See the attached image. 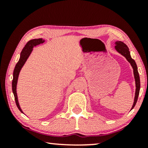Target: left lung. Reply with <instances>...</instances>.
<instances>
[{"label": "left lung", "mask_w": 148, "mask_h": 148, "mask_svg": "<svg viewBox=\"0 0 148 148\" xmlns=\"http://www.w3.org/2000/svg\"><path fill=\"white\" fill-rule=\"evenodd\" d=\"M115 50H116L119 53L122 54L123 56H125L126 58V59L128 60V62L131 64V66L133 69V74H134V77L135 81V99H134V102H133V106L131 109L134 108L135 104H136L137 98H138V96L139 94V90H140V79H139V75L138 71H137V66L136 64V62L134 60L131 58L130 52H129V48L127 47V46L125 43H123L121 41H116L115 42Z\"/></svg>", "instance_id": "left-lung-1"}]
</instances>
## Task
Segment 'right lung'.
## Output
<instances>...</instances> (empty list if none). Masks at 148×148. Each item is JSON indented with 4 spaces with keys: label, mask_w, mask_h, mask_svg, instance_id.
Segmentation results:
<instances>
[{
    "label": "right lung",
    "mask_w": 148,
    "mask_h": 148,
    "mask_svg": "<svg viewBox=\"0 0 148 148\" xmlns=\"http://www.w3.org/2000/svg\"><path fill=\"white\" fill-rule=\"evenodd\" d=\"M45 40L42 39V38H38V39H33L29 40L27 44H25V47L23 48L22 51L20 54V58L19 61L17 64H16L15 67L13 71V82H12V90H13V93L14 94V97H15V100L16 102V105H17V108L19 110L21 111L22 113L23 111L21 109V107L19 106V102H18V98L17 94V80L18 77H19L20 71H21V68L23 67L24 64L25 63L26 60H27L28 57H29L30 54L32 53V50H33V48L34 46H36L37 45H39L40 44L44 43Z\"/></svg>",
    "instance_id": "obj_1"
}]
</instances>
